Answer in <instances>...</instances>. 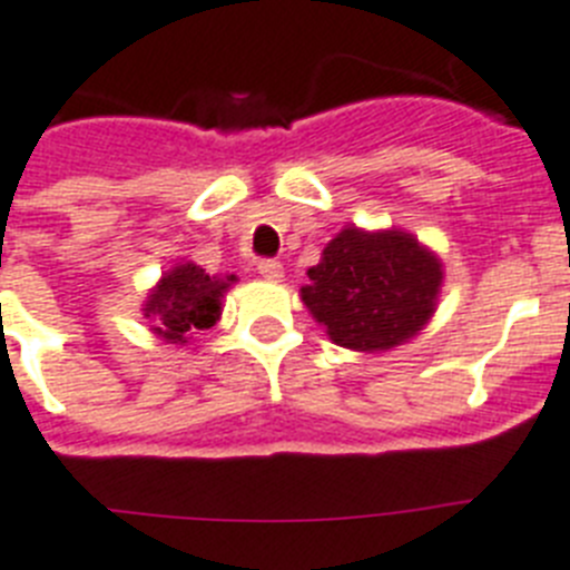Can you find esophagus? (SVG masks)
I'll list each match as a JSON object with an SVG mask.
<instances>
[{"instance_id": "34e87169", "label": "esophagus", "mask_w": 570, "mask_h": 570, "mask_svg": "<svg viewBox=\"0 0 570 570\" xmlns=\"http://www.w3.org/2000/svg\"><path fill=\"white\" fill-rule=\"evenodd\" d=\"M257 272H261V277H266V281H281V277H284L281 261H257Z\"/></svg>"}]
</instances>
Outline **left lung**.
I'll return each instance as SVG.
<instances>
[{"instance_id":"left-lung-1","label":"left lung","mask_w":570,"mask_h":570,"mask_svg":"<svg viewBox=\"0 0 570 570\" xmlns=\"http://www.w3.org/2000/svg\"><path fill=\"white\" fill-rule=\"evenodd\" d=\"M307 277L301 301L330 342L380 353L411 342L432 322L443 261L403 228L344 226Z\"/></svg>"}]
</instances>
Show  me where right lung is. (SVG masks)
<instances>
[{
  "mask_svg": "<svg viewBox=\"0 0 570 570\" xmlns=\"http://www.w3.org/2000/svg\"><path fill=\"white\" fill-rule=\"evenodd\" d=\"M237 284V275H208L194 261H179L161 272L141 304L150 330L167 344H188L190 333L208 330L223 315V298Z\"/></svg>",
  "mask_w": 570,
  "mask_h": 570,
  "instance_id": "obj_1",
  "label": "right lung"
}]
</instances>
